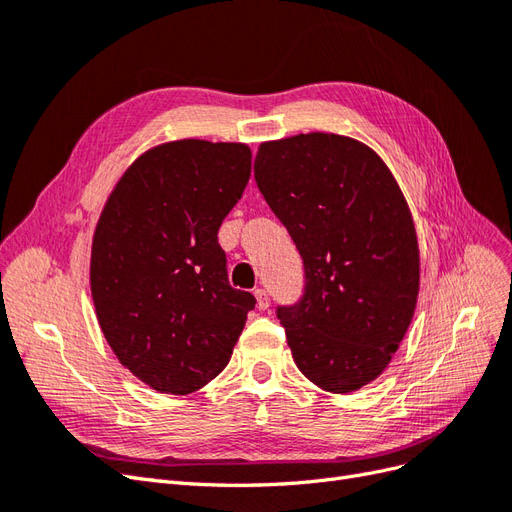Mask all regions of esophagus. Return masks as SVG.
<instances>
[{
    "label": "esophagus",
    "instance_id": "obj_1",
    "mask_svg": "<svg viewBox=\"0 0 512 512\" xmlns=\"http://www.w3.org/2000/svg\"><path fill=\"white\" fill-rule=\"evenodd\" d=\"M254 297H256V301H258V309H267V307H269L271 299H269V292H267L265 288H256V290H254Z\"/></svg>",
    "mask_w": 512,
    "mask_h": 512
}]
</instances>
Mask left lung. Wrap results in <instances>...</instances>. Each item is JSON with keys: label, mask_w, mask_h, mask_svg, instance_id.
<instances>
[{"label": "left lung", "mask_w": 512, "mask_h": 512, "mask_svg": "<svg viewBox=\"0 0 512 512\" xmlns=\"http://www.w3.org/2000/svg\"><path fill=\"white\" fill-rule=\"evenodd\" d=\"M254 177L303 258L301 299L277 305L294 363L324 391L361 389L391 363L416 307L404 194L376 151L324 132L262 143Z\"/></svg>", "instance_id": "obj_1"}]
</instances>
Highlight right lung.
I'll list each match as a JSON object with an SVG mask.
<instances>
[{
  "mask_svg": "<svg viewBox=\"0 0 512 512\" xmlns=\"http://www.w3.org/2000/svg\"><path fill=\"white\" fill-rule=\"evenodd\" d=\"M252 173L241 143L175 141L121 177L91 247V294L121 365L151 389L188 395L228 365L254 294L232 288L222 220Z\"/></svg>",
  "mask_w": 512,
  "mask_h": 512,
  "instance_id": "obj_1",
  "label": "right lung"
}]
</instances>
